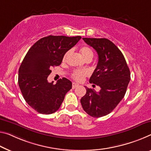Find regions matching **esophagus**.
Segmentation results:
<instances>
[{"label":"esophagus","instance_id":"34e87169","mask_svg":"<svg viewBox=\"0 0 151 151\" xmlns=\"http://www.w3.org/2000/svg\"><path fill=\"white\" fill-rule=\"evenodd\" d=\"M78 86H79V85L78 84V83L73 82V83H72V88H73V89L76 88H77V87Z\"/></svg>","mask_w":151,"mask_h":151}]
</instances>
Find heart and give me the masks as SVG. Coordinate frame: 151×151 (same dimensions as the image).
<instances>
[{"label":"heart","instance_id":"b5f03b06","mask_svg":"<svg viewBox=\"0 0 151 151\" xmlns=\"http://www.w3.org/2000/svg\"><path fill=\"white\" fill-rule=\"evenodd\" d=\"M80 52L81 55H82L86 60L92 59V57H93V51H92V50L90 47H88V46H83V47L80 48ZM69 55H70V51L67 52L63 56V61H65ZM87 72L85 71L75 70L72 73V78L74 80L77 81H82L83 78H84L86 76H87Z\"/></svg>","mask_w":151,"mask_h":151}]
</instances>
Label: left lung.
<instances>
[{
	"label": "left lung",
	"instance_id": "left-lung-1",
	"mask_svg": "<svg viewBox=\"0 0 151 151\" xmlns=\"http://www.w3.org/2000/svg\"><path fill=\"white\" fill-rule=\"evenodd\" d=\"M99 56L96 68L90 83L101 88L99 92L86 87V94L80 100L82 108L89 115L101 117L108 115L124 97L130 80V71L119 48L106 38H83Z\"/></svg>",
	"mask_w": 151,
	"mask_h": 151
}]
</instances>
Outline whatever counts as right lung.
Here are the masks:
<instances>
[{
    "mask_svg": "<svg viewBox=\"0 0 151 151\" xmlns=\"http://www.w3.org/2000/svg\"><path fill=\"white\" fill-rule=\"evenodd\" d=\"M81 36H48L29 48L19 69L18 83L26 103L41 114H52L61 106L72 83L65 78L54 84L47 78L51 69L61 65L65 54Z\"/></svg>",
    "mask_w": 151,
    "mask_h": 151,
    "instance_id": "1",
    "label": "right lung"
}]
</instances>
